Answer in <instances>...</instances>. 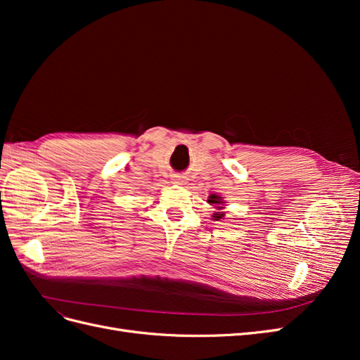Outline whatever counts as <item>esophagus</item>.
I'll list each match as a JSON object with an SVG mask.
<instances>
[{"label": "esophagus", "mask_w": 360, "mask_h": 360, "mask_svg": "<svg viewBox=\"0 0 360 360\" xmlns=\"http://www.w3.org/2000/svg\"><path fill=\"white\" fill-rule=\"evenodd\" d=\"M172 183H176V184H184V179H183V177H174V179H172Z\"/></svg>", "instance_id": "1"}]
</instances>
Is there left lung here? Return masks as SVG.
<instances>
[{"label": "left lung", "instance_id": "1", "mask_svg": "<svg viewBox=\"0 0 360 360\" xmlns=\"http://www.w3.org/2000/svg\"><path fill=\"white\" fill-rule=\"evenodd\" d=\"M207 202H209L210 205H213L214 209L217 210V212L213 213L212 219H213V221H221V219H224V217H225V212H222V210L225 209V202H226V201L221 197V195H217V193L209 195V198H207Z\"/></svg>", "mask_w": 360, "mask_h": 360}]
</instances>
